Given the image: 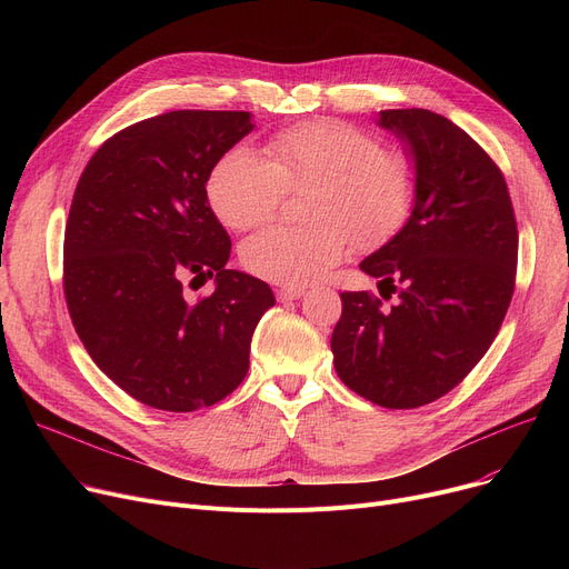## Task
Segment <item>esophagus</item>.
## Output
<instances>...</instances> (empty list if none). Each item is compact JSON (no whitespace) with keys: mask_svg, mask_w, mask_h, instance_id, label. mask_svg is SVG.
Here are the masks:
<instances>
[{"mask_svg":"<svg viewBox=\"0 0 569 569\" xmlns=\"http://www.w3.org/2000/svg\"><path fill=\"white\" fill-rule=\"evenodd\" d=\"M302 295H305V288H292V286H279V288H277V300H279V302L300 300Z\"/></svg>","mask_w":569,"mask_h":569,"instance_id":"34e87169","label":"esophagus"}]
</instances>
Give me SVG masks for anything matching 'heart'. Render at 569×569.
<instances>
[{
	"label": "heart",
	"mask_w": 569,
	"mask_h": 569,
	"mask_svg": "<svg viewBox=\"0 0 569 569\" xmlns=\"http://www.w3.org/2000/svg\"><path fill=\"white\" fill-rule=\"evenodd\" d=\"M269 154L234 144L207 182L209 204L234 230L272 221L286 191H307L305 226H277L251 237L242 262L251 274L302 288L339 264L352 239L360 249L380 247L408 223L417 200V166L399 149L341 119L281 129Z\"/></svg>",
	"instance_id": "1"
}]
</instances>
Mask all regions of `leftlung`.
I'll use <instances>...</instances> for the list:
<instances>
[{
    "mask_svg": "<svg viewBox=\"0 0 569 569\" xmlns=\"http://www.w3.org/2000/svg\"><path fill=\"white\" fill-rule=\"evenodd\" d=\"M417 166L408 223L360 269L399 302L341 292L335 369L382 408H420L447 395L493 343L510 307L519 230L505 177L450 119L425 108L380 110Z\"/></svg>",
    "mask_w": 569,
    "mask_h": 569,
    "instance_id": "8db88e82",
    "label": "left lung"
}]
</instances>
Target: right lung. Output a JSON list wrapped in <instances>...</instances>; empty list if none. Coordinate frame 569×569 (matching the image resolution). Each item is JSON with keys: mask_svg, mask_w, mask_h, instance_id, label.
<instances>
[{"mask_svg": "<svg viewBox=\"0 0 569 569\" xmlns=\"http://www.w3.org/2000/svg\"><path fill=\"white\" fill-rule=\"evenodd\" d=\"M244 110H172L108 138L82 170L64 232V295L94 365L136 401L191 412L249 371L274 307L264 281L226 269L230 237L207 200L217 161L251 133ZM216 292L187 303V280Z\"/></svg>", "mask_w": 569, "mask_h": 569, "instance_id": "obj_1", "label": "right lung"}]
</instances>
